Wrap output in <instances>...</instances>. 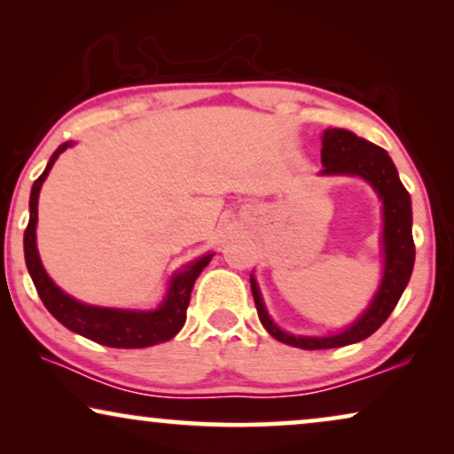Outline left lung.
Returning <instances> with one entry per match:
<instances>
[{"label": "left lung", "mask_w": 454, "mask_h": 454, "mask_svg": "<svg viewBox=\"0 0 454 454\" xmlns=\"http://www.w3.org/2000/svg\"><path fill=\"white\" fill-rule=\"evenodd\" d=\"M322 167L320 176H351L362 177L372 185L382 200V278L370 306L345 331L322 334V337H303V334L285 333L275 325L266 312L262 294L254 275L250 277L252 295L256 301L258 318L262 326L277 340L300 349H334L368 339L376 333L399 303L409 278L413 272L415 246L411 233V196L401 184L393 159L384 148L359 138L349 129L328 128L322 134Z\"/></svg>", "instance_id": "left-lung-1"}]
</instances>
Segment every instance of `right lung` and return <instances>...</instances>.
<instances>
[{"label":"right lung","instance_id":"obj_1","mask_svg":"<svg viewBox=\"0 0 454 454\" xmlns=\"http://www.w3.org/2000/svg\"><path fill=\"white\" fill-rule=\"evenodd\" d=\"M70 146H74L72 140L58 146V151L49 159L45 171L41 173L39 179L33 184V190H30V219L27 231H24V260H27L28 275L33 278L36 294L55 320H59L72 333L82 334L98 345L115 347V349H142V347L165 343V340L176 337L185 325L192 289H194L196 278L204 270V266H208L213 260L215 252L204 254L194 262L173 272L163 301L154 309L90 306V303L78 301L76 297L64 294L51 281L41 262L39 250H36V221H39V192L43 182L47 179L59 154Z\"/></svg>","mask_w":454,"mask_h":454}]
</instances>
